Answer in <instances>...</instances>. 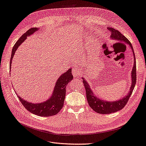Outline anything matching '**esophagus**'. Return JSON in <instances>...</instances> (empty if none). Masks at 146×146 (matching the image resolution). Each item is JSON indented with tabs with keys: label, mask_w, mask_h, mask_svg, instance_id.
<instances>
[{
	"label": "esophagus",
	"mask_w": 146,
	"mask_h": 146,
	"mask_svg": "<svg viewBox=\"0 0 146 146\" xmlns=\"http://www.w3.org/2000/svg\"><path fill=\"white\" fill-rule=\"evenodd\" d=\"M72 72L73 76L74 77H77L81 74L80 69L78 68L77 67H76V68H73L72 69Z\"/></svg>",
	"instance_id": "34e87169"
}]
</instances>
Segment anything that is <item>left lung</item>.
<instances>
[{
  "mask_svg": "<svg viewBox=\"0 0 146 146\" xmlns=\"http://www.w3.org/2000/svg\"><path fill=\"white\" fill-rule=\"evenodd\" d=\"M108 29L109 31L111 32V38L112 40H115L119 41L120 42H123L124 44L128 45L130 46L134 57V62L131 73V83L129 92L127 95L124 96L123 98H120L119 100L116 101H106L104 100L101 99L99 97H98L95 94V93L93 92V90L91 88V86H90L87 81L85 79V78L82 77V79L83 80V83H84L85 88L86 90V99H87L89 106H90V108H92L93 111H94L97 113L102 114L113 113L123 109L125 107V106L127 104L129 98L131 96V94L134 90V88H135L136 82V67L135 55V53H134V50L130 42L128 40V38H127V37H125L124 35L121 34L118 30H115L113 28H111V27H108Z\"/></svg>",
  "mask_w": 146,
  "mask_h": 146,
  "instance_id": "1",
  "label": "left lung"
}]
</instances>
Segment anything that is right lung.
<instances>
[{
    "label": "right lung",
    "instance_id": "add662e5",
    "mask_svg": "<svg viewBox=\"0 0 146 146\" xmlns=\"http://www.w3.org/2000/svg\"><path fill=\"white\" fill-rule=\"evenodd\" d=\"M38 30V27L37 28V27H33V28L29 29L19 38V40L15 44L13 47L12 52H11L10 70H11V66L14 54L19 46H20L22 43L25 42L27 38V37L30 36L31 35L33 34ZM72 79L73 76L72 75V69L69 68L66 72L62 74L58 78L51 96L48 100L42 102L33 103V102L27 101L23 98H21L18 96V94H17V96L19 98L21 104L25 106V108L27 111L35 114V115L41 117L54 115L60 112L62 108L63 107L66 96V87L67 85Z\"/></svg>",
    "mask_w": 146,
    "mask_h": 146
}]
</instances>
